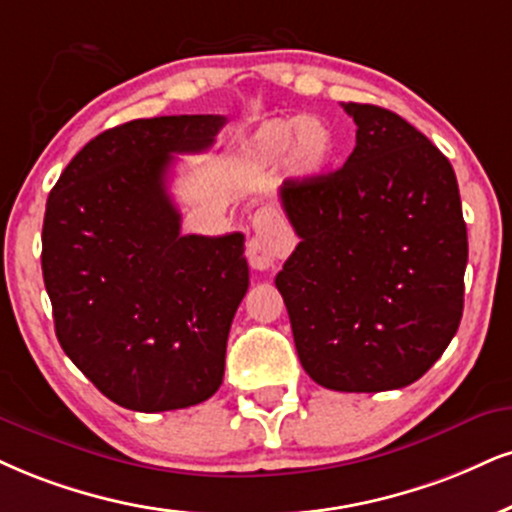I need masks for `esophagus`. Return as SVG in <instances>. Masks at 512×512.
I'll list each match as a JSON object with an SVG mask.
<instances>
[{"label":"esophagus","instance_id":"34e87169","mask_svg":"<svg viewBox=\"0 0 512 512\" xmlns=\"http://www.w3.org/2000/svg\"><path fill=\"white\" fill-rule=\"evenodd\" d=\"M251 227H254V235L246 244V258H249L251 268H273L275 258L285 254L289 244H292L289 242L287 227L282 225V220L270 208H258L254 216H251Z\"/></svg>","mask_w":512,"mask_h":512}]
</instances>
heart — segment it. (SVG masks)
Returning a JSON list of instances; mask_svg holds the SVG:
<instances>
[{
	"instance_id": "heart-1",
	"label": "heart",
	"mask_w": 512,
	"mask_h": 512,
	"mask_svg": "<svg viewBox=\"0 0 512 512\" xmlns=\"http://www.w3.org/2000/svg\"><path fill=\"white\" fill-rule=\"evenodd\" d=\"M334 132L320 118H270L244 142V156L258 166H277L287 161L301 178H315L330 166Z\"/></svg>"
}]
</instances>
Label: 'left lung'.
Masks as SVG:
<instances>
[{"label":"left lung","instance_id":"obj_1","mask_svg":"<svg viewBox=\"0 0 512 512\" xmlns=\"http://www.w3.org/2000/svg\"><path fill=\"white\" fill-rule=\"evenodd\" d=\"M342 106L358 128L344 166L280 187L301 242L275 287L311 380L372 394L420 380L458 332L468 227L456 173L420 130Z\"/></svg>","mask_w":512,"mask_h":512}]
</instances>
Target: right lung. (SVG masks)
<instances>
[{
	"label": "right lung",
	"instance_id": "1",
	"mask_svg": "<svg viewBox=\"0 0 512 512\" xmlns=\"http://www.w3.org/2000/svg\"><path fill=\"white\" fill-rule=\"evenodd\" d=\"M223 116L140 118L97 135L61 173L42 225V275L61 349L106 399L197 406L225 375L249 289L244 235H182L173 154L216 142Z\"/></svg>",
	"mask_w": 512,
	"mask_h": 512
}]
</instances>
